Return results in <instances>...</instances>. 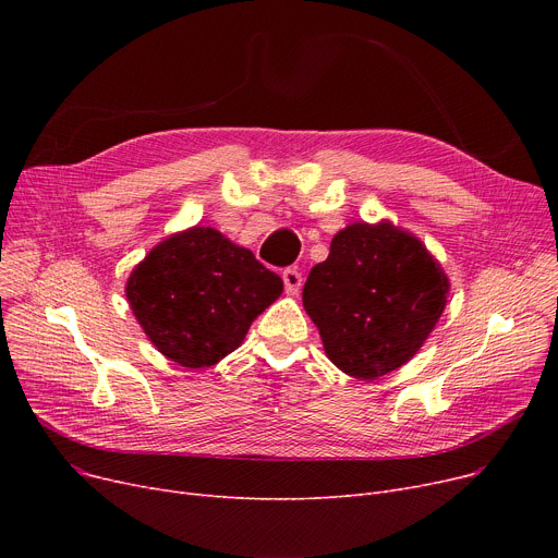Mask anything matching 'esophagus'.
I'll return each mask as SVG.
<instances>
[{
  "mask_svg": "<svg viewBox=\"0 0 558 558\" xmlns=\"http://www.w3.org/2000/svg\"><path fill=\"white\" fill-rule=\"evenodd\" d=\"M282 280H284V291H287V294H289V296H296L301 284H303L301 271H296V269H284V271H282Z\"/></svg>",
  "mask_w": 558,
  "mask_h": 558,
  "instance_id": "1",
  "label": "esophagus"
}]
</instances>
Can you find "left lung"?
<instances>
[{"label":"left lung","mask_w":558,"mask_h":558,"mask_svg":"<svg viewBox=\"0 0 558 558\" xmlns=\"http://www.w3.org/2000/svg\"><path fill=\"white\" fill-rule=\"evenodd\" d=\"M450 280L427 246L389 219L341 228L303 287L328 360L377 379L412 360L441 318Z\"/></svg>","instance_id":"obj_1"}]
</instances>
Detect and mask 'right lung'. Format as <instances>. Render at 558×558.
Listing matches in <instances>:
<instances>
[{"instance_id": "obj_1", "label": "right lung", "mask_w": 558, "mask_h": 558, "mask_svg": "<svg viewBox=\"0 0 558 558\" xmlns=\"http://www.w3.org/2000/svg\"><path fill=\"white\" fill-rule=\"evenodd\" d=\"M280 294L278 274L210 226L169 234L126 280L140 328L158 353L185 368L215 366L238 350Z\"/></svg>"}]
</instances>
